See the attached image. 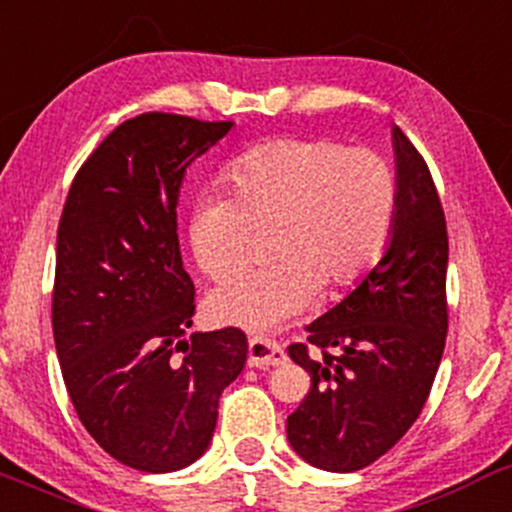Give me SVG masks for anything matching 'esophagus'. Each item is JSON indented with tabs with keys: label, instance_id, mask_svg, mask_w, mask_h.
<instances>
[{
	"label": "esophagus",
	"instance_id": "esophagus-1",
	"mask_svg": "<svg viewBox=\"0 0 512 512\" xmlns=\"http://www.w3.org/2000/svg\"><path fill=\"white\" fill-rule=\"evenodd\" d=\"M287 360L285 348L278 341L266 336H254L249 341V365L251 367H275Z\"/></svg>",
	"mask_w": 512,
	"mask_h": 512
}]
</instances>
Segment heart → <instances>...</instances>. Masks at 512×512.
Here are the masks:
<instances>
[{"label": "heart", "instance_id": "obj_1", "mask_svg": "<svg viewBox=\"0 0 512 512\" xmlns=\"http://www.w3.org/2000/svg\"><path fill=\"white\" fill-rule=\"evenodd\" d=\"M227 193L208 191L188 215L200 271L225 278L254 251V229L271 232L273 266L227 278L205 300L210 321L266 331L326 287L363 280L387 249L396 215L394 174L370 149L321 137H278L222 169Z\"/></svg>", "mask_w": 512, "mask_h": 512}]
</instances>
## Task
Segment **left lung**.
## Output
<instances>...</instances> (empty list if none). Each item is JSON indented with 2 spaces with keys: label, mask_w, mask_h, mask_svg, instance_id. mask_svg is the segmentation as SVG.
Instances as JSON below:
<instances>
[{
  "label": "left lung",
  "mask_w": 512,
  "mask_h": 512,
  "mask_svg": "<svg viewBox=\"0 0 512 512\" xmlns=\"http://www.w3.org/2000/svg\"><path fill=\"white\" fill-rule=\"evenodd\" d=\"M396 215L384 256L290 358L312 387L287 416V440L312 467L358 472L406 435L426 406L447 336V225L426 159L399 128Z\"/></svg>",
  "instance_id": "obj_1"
}]
</instances>
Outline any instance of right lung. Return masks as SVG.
<instances>
[{"instance_id":"add662e5","label":"right lung","mask_w":512,"mask_h":512,"mask_svg":"<svg viewBox=\"0 0 512 512\" xmlns=\"http://www.w3.org/2000/svg\"><path fill=\"white\" fill-rule=\"evenodd\" d=\"M232 120L142 113L74 176L60 227L53 336L82 426L120 464L149 474L208 450L220 396L244 370L246 333H191L195 287L176 205L186 169Z\"/></svg>"}]
</instances>
